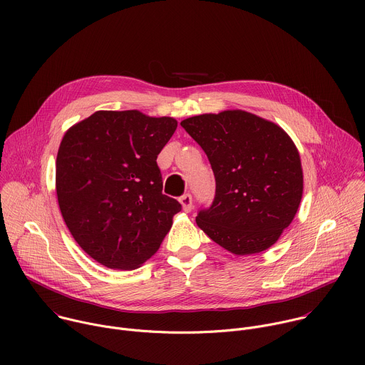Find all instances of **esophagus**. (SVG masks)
<instances>
[{"mask_svg":"<svg viewBox=\"0 0 365 365\" xmlns=\"http://www.w3.org/2000/svg\"><path fill=\"white\" fill-rule=\"evenodd\" d=\"M179 202L182 205V210L185 212H190L192 211V196L189 193H185L183 196L179 197Z\"/></svg>","mask_w":365,"mask_h":365,"instance_id":"esophagus-1","label":"esophagus"}]
</instances>
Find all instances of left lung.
Returning a JSON list of instances; mask_svg holds the SVG:
<instances>
[{"instance_id": "left-lung-1", "label": "left lung", "mask_w": 365, "mask_h": 365, "mask_svg": "<svg viewBox=\"0 0 365 365\" xmlns=\"http://www.w3.org/2000/svg\"><path fill=\"white\" fill-rule=\"evenodd\" d=\"M202 147L215 176V196L197 227L232 254L270 248L293 221L303 193L299 151L272 121L241 110L180 123Z\"/></svg>"}]
</instances>
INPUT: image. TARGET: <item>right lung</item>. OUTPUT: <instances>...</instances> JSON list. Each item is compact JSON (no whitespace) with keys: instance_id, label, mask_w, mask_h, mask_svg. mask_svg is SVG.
Wrapping results in <instances>:
<instances>
[{"instance_id":"right-lung-1","label":"right lung","mask_w":365,"mask_h":365,"mask_svg":"<svg viewBox=\"0 0 365 365\" xmlns=\"http://www.w3.org/2000/svg\"><path fill=\"white\" fill-rule=\"evenodd\" d=\"M170 117L96 111L71 127L56 159L62 217L81 248L108 269L134 270L159 250L182 205L163 195L158 155Z\"/></svg>"}]
</instances>
